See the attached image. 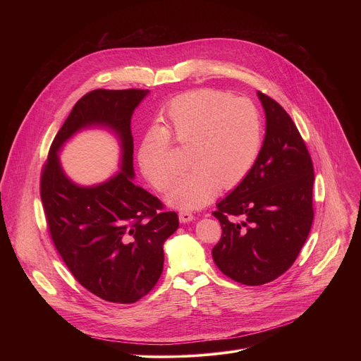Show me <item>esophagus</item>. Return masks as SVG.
<instances>
[{
	"label": "esophagus",
	"mask_w": 361,
	"mask_h": 361,
	"mask_svg": "<svg viewBox=\"0 0 361 361\" xmlns=\"http://www.w3.org/2000/svg\"><path fill=\"white\" fill-rule=\"evenodd\" d=\"M178 219H180V223H190L194 220V216L188 212H180Z\"/></svg>",
	"instance_id": "34e87169"
}]
</instances>
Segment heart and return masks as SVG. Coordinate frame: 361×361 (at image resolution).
Listing matches in <instances>:
<instances>
[{"label":"heart","instance_id":"obj_1","mask_svg":"<svg viewBox=\"0 0 361 361\" xmlns=\"http://www.w3.org/2000/svg\"><path fill=\"white\" fill-rule=\"evenodd\" d=\"M169 128H149L138 147L142 176L157 190H167L176 176L170 159L171 135L190 147V173L166 195L171 207L197 210L210 202L220 187L231 188L250 173L263 145V120L252 101L217 90H197L173 99Z\"/></svg>","mask_w":361,"mask_h":361}]
</instances>
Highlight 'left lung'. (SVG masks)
Returning <instances> with one entry per match:
<instances>
[{"instance_id":"8db88e82","label":"left lung","mask_w":361,"mask_h":361,"mask_svg":"<svg viewBox=\"0 0 361 361\" xmlns=\"http://www.w3.org/2000/svg\"><path fill=\"white\" fill-rule=\"evenodd\" d=\"M257 95L266 114L259 159L213 213L223 228L212 251L214 263L247 286L270 283L293 266L314 217L310 154L279 102L260 91Z\"/></svg>"}]
</instances>
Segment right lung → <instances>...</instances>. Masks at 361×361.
<instances>
[{
    "mask_svg": "<svg viewBox=\"0 0 361 361\" xmlns=\"http://www.w3.org/2000/svg\"><path fill=\"white\" fill-rule=\"evenodd\" d=\"M148 90H94L85 94L51 144L41 174V201L68 270L92 294L111 302H135L157 284L164 243L178 228L174 212L134 184L131 117ZM102 128L121 145V171L94 186L66 174L59 152L77 132Z\"/></svg>",
    "mask_w": 361,
    "mask_h": 361,
    "instance_id": "right-lung-1",
    "label": "right lung"
}]
</instances>
